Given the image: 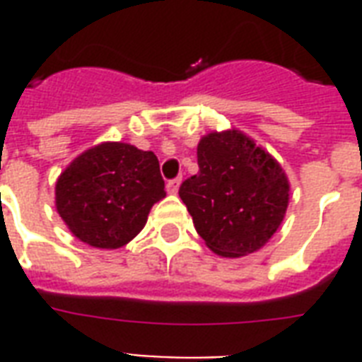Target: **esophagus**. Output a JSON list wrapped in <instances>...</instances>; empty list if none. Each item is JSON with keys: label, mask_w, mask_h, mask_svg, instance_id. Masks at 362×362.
Listing matches in <instances>:
<instances>
[{"label": "esophagus", "mask_w": 362, "mask_h": 362, "mask_svg": "<svg viewBox=\"0 0 362 362\" xmlns=\"http://www.w3.org/2000/svg\"><path fill=\"white\" fill-rule=\"evenodd\" d=\"M178 187H180V178H175V180H169V184H167V192H169V195H176Z\"/></svg>", "instance_id": "34e87169"}]
</instances>
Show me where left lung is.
<instances>
[{
	"mask_svg": "<svg viewBox=\"0 0 362 362\" xmlns=\"http://www.w3.org/2000/svg\"><path fill=\"white\" fill-rule=\"evenodd\" d=\"M197 163L199 173L182 182L178 195L204 244L229 259L261 250L286 218V170L238 129L201 136Z\"/></svg>",
	"mask_w": 362,
	"mask_h": 362,
	"instance_id": "8db88e82",
	"label": "left lung"
}]
</instances>
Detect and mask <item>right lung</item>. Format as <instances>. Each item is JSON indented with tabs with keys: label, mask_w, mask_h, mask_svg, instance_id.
Wrapping results in <instances>:
<instances>
[{
	"label": "right lung",
	"mask_w": 362,
	"mask_h": 362,
	"mask_svg": "<svg viewBox=\"0 0 362 362\" xmlns=\"http://www.w3.org/2000/svg\"><path fill=\"white\" fill-rule=\"evenodd\" d=\"M165 182L153 152L101 142L71 161L56 180V210L88 246L116 250L142 231Z\"/></svg>",
	"instance_id": "add662e5"
}]
</instances>
